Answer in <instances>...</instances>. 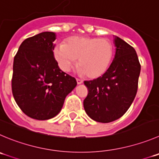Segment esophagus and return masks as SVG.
I'll return each instance as SVG.
<instances>
[{"label": "esophagus", "mask_w": 159, "mask_h": 159, "mask_svg": "<svg viewBox=\"0 0 159 159\" xmlns=\"http://www.w3.org/2000/svg\"><path fill=\"white\" fill-rule=\"evenodd\" d=\"M76 82H77V84H83L84 81H83L82 80H80V79H76Z\"/></svg>", "instance_id": "1"}]
</instances>
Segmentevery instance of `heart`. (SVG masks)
<instances>
[{
	"instance_id": "1",
	"label": "heart",
	"mask_w": 159,
	"mask_h": 159,
	"mask_svg": "<svg viewBox=\"0 0 159 159\" xmlns=\"http://www.w3.org/2000/svg\"><path fill=\"white\" fill-rule=\"evenodd\" d=\"M53 55L64 72H69L78 58L77 72L95 79L109 69L115 55V47L107 38L72 37L65 43H57L53 48Z\"/></svg>"
}]
</instances>
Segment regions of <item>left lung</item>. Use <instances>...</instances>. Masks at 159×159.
Listing matches in <instances>:
<instances>
[{
  "mask_svg": "<svg viewBox=\"0 0 159 159\" xmlns=\"http://www.w3.org/2000/svg\"><path fill=\"white\" fill-rule=\"evenodd\" d=\"M115 58L102 76L84 81L88 94L84 101L87 116L108 123L122 117L129 109L137 91L140 65L135 49L114 36Z\"/></svg>",
  "mask_w": 159,
  "mask_h": 159,
  "instance_id": "1",
  "label": "left lung"
}]
</instances>
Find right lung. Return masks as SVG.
Here are the masks:
<instances>
[{
    "instance_id": "1",
    "label": "right lung",
    "mask_w": 159,
    "mask_h": 159,
    "mask_svg": "<svg viewBox=\"0 0 159 159\" xmlns=\"http://www.w3.org/2000/svg\"><path fill=\"white\" fill-rule=\"evenodd\" d=\"M55 39L53 32L25 39L14 58L13 96L21 110L37 120L57 116L77 84L74 77L60 69L54 58Z\"/></svg>"
}]
</instances>
